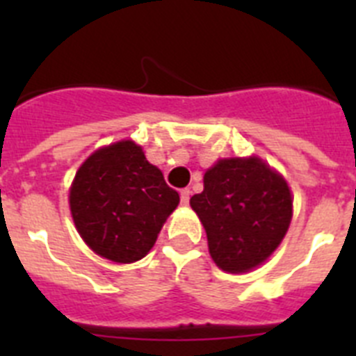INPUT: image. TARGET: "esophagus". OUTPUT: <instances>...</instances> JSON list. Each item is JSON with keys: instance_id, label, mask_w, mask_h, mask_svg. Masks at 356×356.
Listing matches in <instances>:
<instances>
[{"instance_id": "34e87169", "label": "esophagus", "mask_w": 356, "mask_h": 356, "mask_svg": "<svg viewBox=\"0 0 356 356\" xmlns=\"http://www.w3.org/2000/svg\"><path fill=\"white\" fill-rule=\"evenodd\" d=\"M188 200H191V191H188V188H184V191H180V201H181V205L187 207V205H188Z\"/></svg>"}]
</instances>
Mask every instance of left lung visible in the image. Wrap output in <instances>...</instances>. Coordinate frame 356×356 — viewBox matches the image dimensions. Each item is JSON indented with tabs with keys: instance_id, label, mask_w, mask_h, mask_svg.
Wrapping results in <instances>:
<instances>
[{
	"instance_id": "8db88e82",
	"label": "left lung",
	"mask_w": 356,
	"mask_h": 356,
	"mask_svg": "<svg viewBox=\"0 0 356 356\" xmlns=\"http://www.w3.org/2000/svg\"><path fill=\"white\" fill-rule=\"evenodd\" d=\"M191 207L207 229L213 262L246 273L278 248L292 217L287 181L259 159L219 160Z\"/></svg>"
}]
</instances>
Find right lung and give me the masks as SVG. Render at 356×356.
Instances as JSON below:
<instances>
[{
  "mask_svg": "<svg viewBox=\"0 0 356 356\" xmlns=\"http://www.w3.org/2000/svg\"><path fill=\"white\" fill-rule=\"evenodd\" d=\"M69 203L90 250L112 262L130 264L153 248L180 196L137 144L122 140L85 160L72 181Z\"/></svg>",
  "mask_w": 356,
  "mask_h": 356,
  "instance_id": "1",
  "label": "right lung"
}]
</instances>
